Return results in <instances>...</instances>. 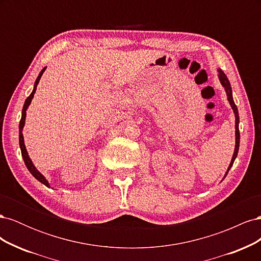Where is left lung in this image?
<instances>
[{"label": "left lung", "mask_w": 261, "mask_h": 261, "mask_svg": "<svg viewBox=\"0 0 261 261\" xmlns=\"http://www.w3.org/2000/svg\"><path fill=\"white\" fill-rule=\"evenodd\" d=\"M219 72V80L221 82V84H222V86L224 87V89L226 91V96H227V100L228 102H230V105L233 109L234 111V114H235V150H234V153H233V158H232V161L230 163V167H228L227 171H226V174L225 176L227 175L228 171H230V169L232 168V165L234 163V160L235 158L238 156V152H239V148H240V129H239V123H240V116H239V110H238V107L235 106L234 103V100H233V96H232V88H231V84L230 82H228L226 75L223 73L222 69H218Z\"/></svg>", "instance_id": "left-lung-1"}]
</instances>
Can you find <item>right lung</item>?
Segmentation results:
<instances>
[{
  "label": "right lung",
  "instance_id": "obj_1",
  "mask_svg": "<svg viewBox=\"0 0 261 261\" xmlns=\"http://www.w3.org/2000/svg\"><path fill=\"white\" fill-rule=\"evenodd\" d=\"M45 68H46V67H44V68L41 70V72H40V74H39L38 78L36 80V83H35L34 90H33V92L30 93V96L26 99V101H25V105H23V108H22V113H21V118H20V122H19V146H20L21 155H22L23 162H25L26 167H27V169L29 170V172H30L31 174H33V175H34V176H35L39 181H41L42 184H44L46 187H50V185H49V183H48V180L45 179V177L41 174L40 172H39V171L36 169V167H35V165L33 164V162H31L30 158H29V155H28L27 150H26L25 144H23V136H22V128H23V125H25V120H26V110H27V108L29 107L31 100H33V98H34V94H35L36 89H37V85L39 84V81H40V78H41V76H42L43 72L45 70Z\"/></svg>",
  "mask_w": 261,
  "mask_h": 261
}]
</instances>
